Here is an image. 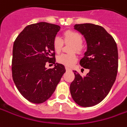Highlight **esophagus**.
<instances>
[{
	"label": "esophagus",
	"instance_id": "esophagus-1",
	"mask_svg": "<svg viewBox=\"0 0 127 127\" xmlns=\"http://www.w3.org/2000/svg\"><path fill=\"white\" fill-rule=\"evenodd\" d=\"M65 69H66V71H71V69L70 68H69V67H66Z\"/></svg>",
	"mask_w": 127,
	"mask_h": 127
}]
</instances>
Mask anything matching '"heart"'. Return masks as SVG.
<instances>
[{
  "label": "heart",
  "instance_id": "b5f03b06",
  "mask_svg": "<svg viewBox=\"0 0 127 127\" xmlns=\"http://www.w3.org/2000/svg\"><path fill=\"white\" fill-rule=\"evenodd\" d=\"M64 42L65 43L72 44L73 46L70 49L71 52H76L81 53L83 51V46L82 45L83 37L78 32L75 31H68L64 32ZM63 46V40L59 36H56L53 40V47L55 52L58 53L62 51ZM77 56L75 53H63L57 57V61L66 67H71L77 61Z\"/></svg>",
  "mask_w": 127,
  "mask_h": 127
}]
</instances>
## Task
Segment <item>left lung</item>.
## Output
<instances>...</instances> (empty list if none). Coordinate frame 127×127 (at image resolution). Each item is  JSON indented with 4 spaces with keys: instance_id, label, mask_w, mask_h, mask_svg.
<instances>
[{
    "instance_id": "1",
    "label": "left lung",
    "mask_w": 127,
    "mask_h": 127,
    "mask_svg": "<svg viewBox=\"0 0 127 127\" xmlns=\"http://www.w3.org/2000/svg\"><path fill=\"white\" fill-rule=\"evenodd\" d=\"M74 29L85 37L87 42L88 49L80 64L90 71L82 77L74 71L75 78L70 85V93L79 106H93L108 95L115 81L118 69L117 44L111 34L98 25L76 24Z\"/></svg>"
}]
</instances>
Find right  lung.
I'll list each match as a JSON object with an SVG mask.
<instances>
[{"instance_id":"obj_1","label":"right lung","mask_w":127,"mask_h":127,"mask_svg":"<svg viewBox=\"0 0 127 127\" xmlns=\"http://www.w3.org/2000/svg\"><path fill=\"white\" fill-rule=\"evenodd\" d=\"M60 27L40 22L28 25L18 35L13 45V81L24 98L34 103L49 99L65 72L62 64L55 63L53 40ZM55 64L46 69V63Z\"/></svg>"}]
</instances>
